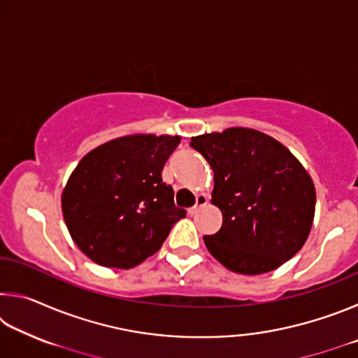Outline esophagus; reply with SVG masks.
<instances>
[{
    "label": "esophagus",
    "mask_w": 358,
    "mask_h": 358,
    "mask_svg": "<svg viewBox=\"0 0 358 358\" xmlns=\"http://www.w3.org/2000/svg\"><path fill=\"white\" fill-rule=\"evenodd\" d=\"M207 203H208L207 196H205V194H199V196L196 197V205H194V207H191L189 210H187V213H189L191 216L196 215L197 211L201 210V208H203Z\"/></svg>",
    "instance_id": "34e87169"
}]
</instances>
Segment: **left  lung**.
Masks as SVG:
<instances>
[{"instance_id":"obj_1","label":"left lung","mask_w":358,"mask_h":358,"mask_svg":"<svg viewBox=\"0 0 358 358\" xmlns=\"http://www.w3.org/2000/svg\"><path fill=\"white\" fill-rule=\"evenodd\" d=\"M215 173L211 203L222 226L203 241L217 262L240 275L276 270L311 232L316 189L301 162L276 138L229 128L191 138Z\"/></svg>"}]
</instances>
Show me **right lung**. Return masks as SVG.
<instances>
[{"label": "right lung", "instance_id": "obj_1", "mask_svg": "<svg viewBox=\"0 0 358 358\" xmlns=\"http://www.w3.org/2000/svg\"><path fill=\"white\" fill-rule=\"evenodd\" d=\"M180 136L134 134L85 155L66 183L62 210L74 243L108 268H132L153 256L186 216L162 181Z\"/></svg>", "mask_w": 358, "mask_h": 358}]
</instances>
